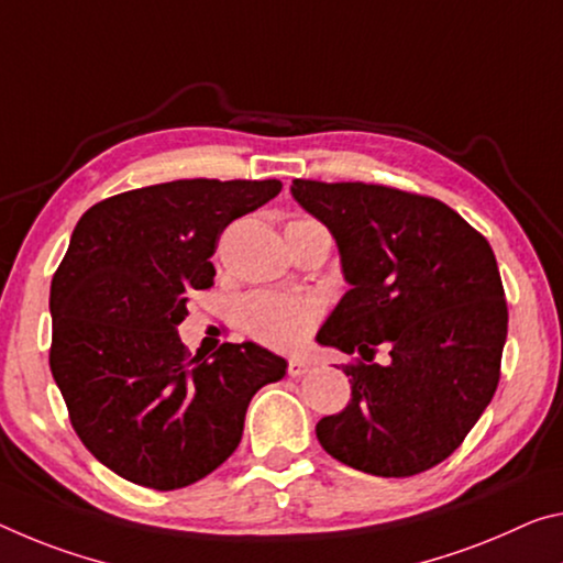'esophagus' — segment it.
<instances>
[{"label": "esophagus", "instance_id": "1", "mask_svg": "<svg viewBox=\"0 0 563 563\" xmlns=\"http://www.w3.org/2000/svg\"><path fill=\"white\" fill-rule=\"evenodd\" d=\"M308 371H310V363L308 361H302V358H290L288 361V376L300 378V376H306Z\"/></svg>", "mask_w": 563, "mask_h": 563}]
</instances>
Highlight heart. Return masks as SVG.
Wrapping results in <instances>:
<instances>
[{
  "mask_svg": "<svg viewBox=\"0 0 563 563\" xmlns=\"http://www.w3.org/2000/svg\"><path fill=\"white\" fill-rule=\"evenodd\" d=\"M313 222V220H296ZM240 325L257 341L273 347H296L318 325L320 302L313 298L255 292L240 302Z\"/></svg>",
  "mask_w": 563,
  "mask_h": 563,
  "instance_id": "b5f03b06",
  "label": "heart"
}]
</instances>
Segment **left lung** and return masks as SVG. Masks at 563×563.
Wrapping results in <instances>:
<instances>
[{
    "label": "left lung",
    "instance_id": "left-lung-1",
    "mask_svg": "<svg viewBox=\"0 0 563 563\" xmlns=\"http://www.w3.org/2000/svg\"><path fill=\"white\" fill-rule=\"evenodd\" d=\"M292 198L335 238L343 278L316 341L373 361L343 365L351 400L320 418L330 456L363 474L416 476L449 459L501 376L508 310L496 255L441 200L365 183L292 180Z\"/></svg>",
    "mask_w": 563,
    "mask_h": 563
}]
</instances>
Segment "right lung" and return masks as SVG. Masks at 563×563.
Wrapping results in <instances>:
<instances>
[{"mask_svg":"<svg viewBox=\"0 0 563 563\" xmlns=\"http://www.w3.org/2000/svg\"><path fill=\"white\" fill-rule=\"evenodd\" d=\"M280 180H175L89 208L49 288V368L92 456L132 484L175 490L212 474L243 439L245 410L288 363L257 343L190 358L177 335L192 290L235 218Z\"/></svg>","mask_w":563,"mask_h":563,"instance_id":"1","label":"right lung"}]
</instances>
